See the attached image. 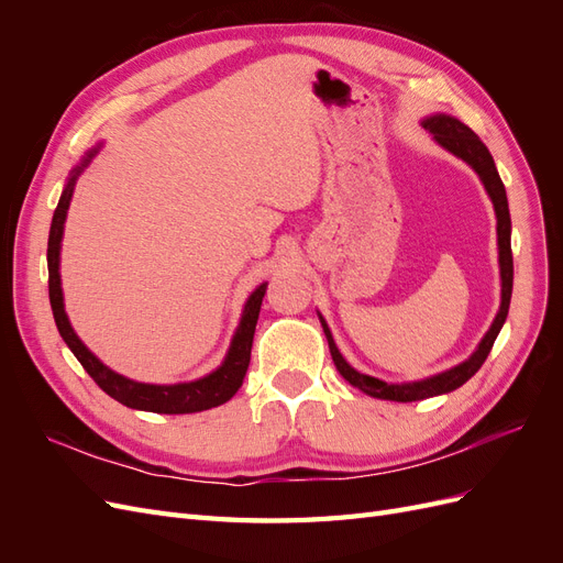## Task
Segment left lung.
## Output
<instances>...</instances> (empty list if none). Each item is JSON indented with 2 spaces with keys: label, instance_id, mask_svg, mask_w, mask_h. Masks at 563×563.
Masks as SVG:
<instances>
[{
  "label": "left lung",
  "instance_id": "8db88e82",
  "mask_svg": "<svg viewBox=\"0 0 563 563\" xmlns=\"http://www.w3.org/2000/svg\"><path fill=\"white\" fill-rule=\"evenodd\" d=\"M422 129L434 135V141L449 150L451 155H455L457 159H463L465 164H470L474 168V174L479 176V180L484 183V190L488 192L493 209H496V218H498V265H500V310L493 319L490 329L486 331V335L482 338V343L476 345V350L467 356L463 364H457L449 371H441L437 376L422 378V380H413V383H385L373 376H366V373H360L356 368H352L347 364V360L340 350L335 347V340L331 335V329L327 319H323L319 312V321L321 329L327 333L329 340V350L333 356V364L338 368L340 376H343L352 387L362 389L364 395L376 397V399H387V401H420L428 397H439V395H449V391L457 389L460 385H465L476 371L482 368V364L486 362V356L496 343V338L503 329V323L507 319L509 312V298H512V282H515V263H512V220H509V207H507V195H505V185L498 176L496 162H493L488 147L479 141L467 124L460 122V119L446 114V112H437L422 119Z\"/></svg>",
  "mask_w": 563,
  "mask_h": 563
}]
</instances>
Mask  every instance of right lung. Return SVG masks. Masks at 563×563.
<instances>
[{
  "label": "right lung",
  "instance_id": "add662e5",
  "mask_svg": "<svg viewBox=\"0 0 563 563\" xmlns=\"http://www.w3.org/2000/svg\"><path fill=\"white\" fill-rule=\"evenodd\" d=\"M103 143H98L91 147L87 155L81 157V162L70 172V178H67L63 195L58 199V207L54 211V220H51V232H48V249H46V263H48V300H51V310H54V319L60 338L65 340V345L73 350V354L84 366V371L98 383V387L117 399L119 404H124L129 408H135V411H150V413H166V416H178V413H197V411H207V408L225 404L234 397V391L242 387L246 368L251 362V345H253V333H255V323H258L261 314V305L267 282L261 286H255V291L246 298L240 327H236L230 350L225 354L223 364H220L216 371H211L209 376L190 380V383H176V385H150V383H139L131 380L122 373L112 371L106 366L98 356L81 343L79 335L75 333L70 319H67L65 312V302H63V286H60V244H63V230H65V218L67 209H70L73 192H75V183L81 176L84 168L91 164V159L98 155Z\"/></svg>",
  "mask_w": 563,
  "mask_h": 563
}]
</instances>
